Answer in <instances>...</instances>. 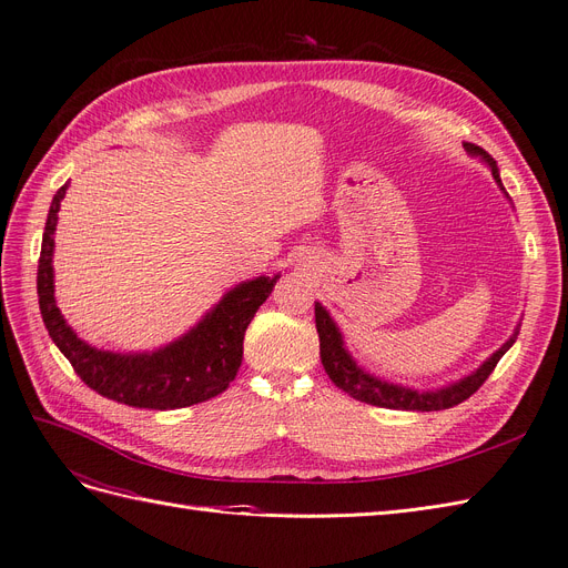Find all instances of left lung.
Returning a JSON list of instances; mask_svg holds the SVG:
<instances>
[{
  "mask_svg": "<svg viewBox=\"0 0 568 568\" xmlns=\"http://www.w3.org/2000/svg\"><path fill=\"white\" fill-rule=\"evenodd\" d=\"M466 151L471 155H480L491 166V176H495V181L501 185L495 158L487 155L476 143H466ZM315 327H317V336H320V359H323V366H325L327 376L332 378V383L338 389L348 392L351 397L357 402L381 406V408H397V410H443V408H453V406L466 402L489 378V374L495 372L497 362L504 357V353L517 338V334H513L501 345V348L478 368V372L466 376L464 381H459L450 387L436 389V392H417V389H408V387L378 381L372 374H366L364 368H359L355 364V359L345 353L341 332L336 329L329 313L320 304H315Z\"/></svg>",
  "mask_w": 568,
  "mask_h": 568,
  "instance_id": "left-lung-1",
  "label": "left lung"
}]
</instances>
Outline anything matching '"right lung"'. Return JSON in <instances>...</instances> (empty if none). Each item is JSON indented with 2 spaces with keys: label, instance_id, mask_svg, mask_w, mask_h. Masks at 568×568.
Returning a JSON list of instances; mask_svg holds the SVG:
<instances>
[{
  "label": "right lung",
  "instance_id": "obj_1",
  "mask_svg": "<svg viewBox=\"0 0 568 568\" xmlns=\"http://www.w3.org/2000/svg\"><path fill=\"white\" fill-rule=\"evenodd\" d=\"M67 183L53 196L41 239L37 294L43 325L77 376L97 394L134 408H185L223 394L243 359V334L281 276H260L230 290L200 325L166 348L143 355L97 351L67 327L55 304L53 232Z\"/></svg>",
  "mask_w": 568,
  "mask_h": 568
}]
</instances>
